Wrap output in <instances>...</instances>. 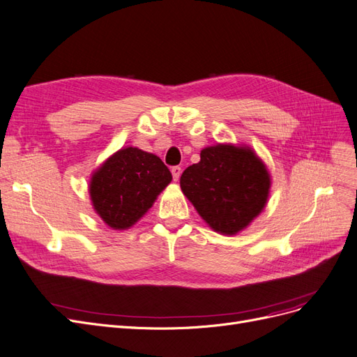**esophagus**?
<instances>
[{"mask_svg": "<svg viewBox=\"0 0 357 357\" xmlns=\"http://www.w3.org/2000/svg\"><path fill=\"white\" fill-rule=\"evenodd\" d=\"M171 173H173L174 181H177L180 178V176H181V168L180 167H173V168H171Z\"/></svg>", "mask_w": 357, "mask_h": 357, "instance_id": "esophagus-1", "label": "esophagus"}]
</instances>
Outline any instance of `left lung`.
<instances>
[{
    "label": "left lung",
    "mask_w": 357,
    "mask_h": 357,
    "mask_svg": "<svg viewBox=\"0 0 357 357\" xmlns=\"http://www.w3.org/2000/svg\"><path fill=\"white\" fill-rule=\"evenodd\" d=\"M270 174L248 146L215 144L183 171L180 188L198 214L221 235H236L263 211Z\"/></svg>",
    "instance_id": "obj_1"
}]
</instances>
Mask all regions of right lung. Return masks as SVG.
<instances>
[{"instance_id":"right-lung-1","label":"right lung","mask_w":357,"mask_h":357,"mask_svg":"<svg viewBox=\"0 0 357 357\" xmlns=\"http://www.w3.org/2000/svg\"><path fill=\"white\" fill-rule=\"evenodd\" d=\"M171 180L169 169L156 155L124 147L94 171L90 198L107 226L126 230L147 213Z\"/></svg>"}]
</instances>
